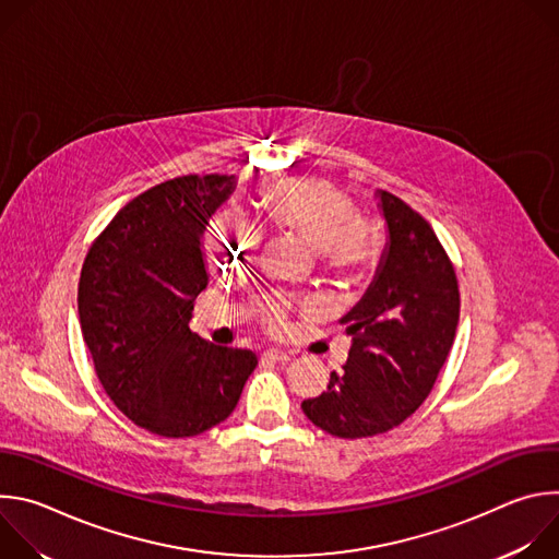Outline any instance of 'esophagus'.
Wrapping results in <instances>:
<instances>
[{"mask_svg": "<svg viewBox=\"0 0 559 559\" xmlns=\"http://www.w3.org/2000/svg\"><path fill=\"white\" fill-rule=\"evenodd\" d=\"M263 358L274 360V362H289V360H292V356H289L287 352H281V349H276V347L265 349V352H263Z\"/></svg>", "mask_w": 559, "mask_h": 559, "instance_id": "1", "label": "esophagus"}]
</instances>
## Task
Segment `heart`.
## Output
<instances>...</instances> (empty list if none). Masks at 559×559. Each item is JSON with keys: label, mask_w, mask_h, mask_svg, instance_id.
I'll list each match as a JSON object with an SVG mask.
<instances>
[{"label": "heart", "mask_w": 559, "mask_h": 559, "mask_svg": "<svg viewBox=\"0 0 559 559\" xmlns=\"http://www.w3.org/2000/svg\"><path fill=\"white\" fill-rule=\"evenodd\" d=\"M267 221L300 236L318 250L321 263L338 276H358L376 265L382 250V227L369 214L356 212L352 199L325 179L292 177L261 190ZM261 246V229L231 212L218 214L205 231V254L218 272L250 263ZM285 302L265 309L272 328L283 325Z\"/></svg>", "instance_id": "obj_1"}]
</instances>
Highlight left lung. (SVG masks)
Returning a JSON list of instances; mask_svg holds the SVG:
<instances>
[{"label":"left lung","mask_w":559,"mask_h":559,"mask_svg":"<svg viewBox=\"0 0 559 559\" xmlns=\"http://www.w3.org/2000/svg\"><path fill=\"white\" fill-rule=\"evenodd\" d=\"M389 241L365 296L341 318L349 358L305 416L336 438H369L407 420L431 393L460 318L455 270L431 225L378 190Z\"/></svg>","instance_id":"left-lung-1"}]
</instances>
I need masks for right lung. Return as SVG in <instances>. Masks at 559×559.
Listing matches in <instances>:
<instances>
[{
  "label": "right lung",
  "mask_w": 559,
  "mask_h": 559,
  "mask_svg": "<svg viewBox=\"0 0 559 559\" xmlns=\"http://www.w3.org/2000/svg\"><path fill=\"white\" fill-rule=\"evenodd\" d=\"M234 177H179L132 199L97 236L79 278V323L110 401L166 438L199 436L236 407L259 365L250 349L190 330L207 287L203 231Z\"/></svg>",
  "instance_id": "right-lung-1"
}]
</instances>
